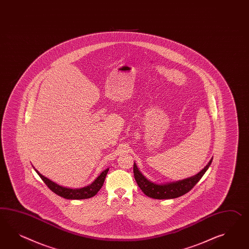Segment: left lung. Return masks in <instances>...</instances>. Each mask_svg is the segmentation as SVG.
Segmentation results:
<instances>
[{"label":"left lung","mask_w":249,"mask_h":249,"mask_svg":"<svg viewBox=\"0 0 249 249\" xmlns=\"http://www.w3.org/2000/svg\"><path fill=\"white\" fill-rule=\"evenodd\" d=\"M212 162H213V159H211L209 164H207L206 166L196 176L184 179L182 181L171 182L166 184H157L148 181L146 177L140 173V170L138 169L137 165L134 163V177L139 187L141 189V191L144 194H146V196L153 199H158V200L174 199V198L182 196L183 194L188 193L189 191L194 188L195 184L200 181V178L205 174V172L212 164Z\"/></svg>","instance_id":"1"}]
</instances>
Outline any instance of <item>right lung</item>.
Here are the masks:
<instances>
[{
  "instance_id": "1",
  "label": "right lung",
  "mask_w": 249,
  "mask_h": 249,
  "mask_svg": "<svg viewBox=\"0 0 249 249\" xmlns=\"http://www.w3.org/2000/svg\"><path fill=\"white\" fill-rule=\"evenodd\" d=\"M35 171L37 173V175L40 176L43 182L46 183V185L53 193H55V194L59 195L65 199H68V200H82V199L91 198L92 196L97 194L98 192L100 191V189L102 188V186L103 185V182H104V180L106 178L109 169L103 171L100 176H98L97 179L91 184L86 186V187H84V188L80 189H70L60 186V185L56 184L55 182L50 181L47 177L43 176L41 174L38 173V171H36V169H35Z\"/></svg>"
}]
</instances>
